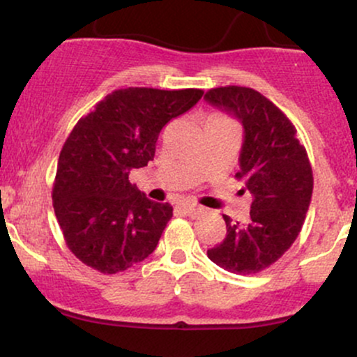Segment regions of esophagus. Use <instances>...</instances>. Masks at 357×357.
<instances>
[{"mask_svg": "<svg viewBox=\"0 0 357 357\" xmlns=\"http://www.w3.org/2000/svg\"><path fill=\"white\" fill-rule=\"evenodd\" d=\"M179 208H181V210L186 213L188 216H191V218H196V216H199L203 213V208L198 206V204H195V203H183Z\"/></svg>", "mask_w": 357, "mask_h": 357, "instance_id": "obj_1", "label": "esophagus"}]
</instances>
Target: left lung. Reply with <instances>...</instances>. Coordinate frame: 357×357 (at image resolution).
<instances>
[{"label": "left lung", "instance_id": "1", "mask_svg": "<svg viewBox=\"0 0 357 357\" xmlns=\"http://www.w3.org/2000/svg\"><path fill=\"white\" fill-rule=\"evenodd\" d=\"M204 99L243 126L236 179L252 195L245 223L223 215L227 236L208 250L221 268L252 275L275 264L292 247L312 198V167L289 117L257 90L238 85L211 89Z\"/></svg>", "mask_w": 357, "mask_h": 357}]
</instances>
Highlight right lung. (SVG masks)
<instances>
[{"label":"right lung","instance_id":"obj_1","mask_svg":"<svg viewBox=\"0 0 357 357\" xmlns=\"http://www.w3.org/2000/svg\"><path fill=\"white\" fill-rule=\"evenodd\" d=\"M202 97L199 89H119L77 122L60 151L52 198L82 264L117 273L154 252L173 206L147 199L129 181L130 169L153 161L162 127Z\"/></svg>","mask_w":357,"mask_h":357}]
</instances>
